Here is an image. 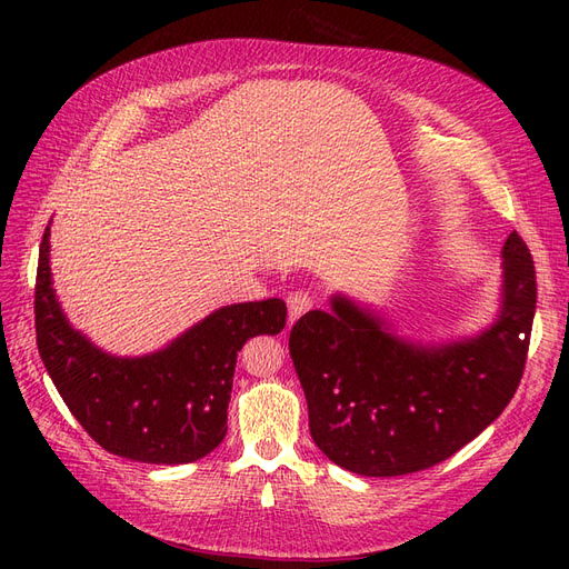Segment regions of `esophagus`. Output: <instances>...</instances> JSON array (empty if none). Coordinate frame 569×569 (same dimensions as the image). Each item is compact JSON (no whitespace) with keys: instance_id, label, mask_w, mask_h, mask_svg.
<instances>
[{"instance_id":"esophagus-1","label":"esophagus","mask_w":569,"mask_h":569,"mask_svg":"<svg viewBox=\"0 0 569 569\" xmlns=\"http://www.w3.org/2000/svg\"><path fill=\"white\" fill-rule=\"evenodd\" d=\"M313 303H316V299L308 295L306 289H297V291H291V295L287 297V308H289V322H295V320H299L306 311H311L313 308Z\"/></svg>"}]
</instances>
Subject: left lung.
Masks as SVG:
<instances>
[{"mask_svg":"<svg viewBox=\"0 0 569 569\" xmlns=\"http://www.w3.org/2000/svg\"><path fill=\"white\" fill-rule=\"evenodd\" d=\"M330 303L289 332L311 437L343 470L399 477L451 458L510 403L527 363L537 270L510 232L501 313L481 335L439 347L396 337L343 295Z\"/></svg>","mask_w":569,"mask_h":569,"instance_id":"8db88e82","label":"left lung"}]
</instances>
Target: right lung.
<instances>
[{
    "label": "right lung",
    "mask_w": 569,
    "mask_h": 569,
    "mask_svg": "<svg viewBox=\"0 0 569 569\" xmlns=\"http://www.w3.org/2000/svg\"><path fill=\"white\" fill-rule=\"evenodd\" d=\"M284 322L282 299L222 306L157 353L111 356L61 313L44 230L36 282L40 358L73 418L113 456L180 465L211 453L228 432L239 349L256 335H278Z\"/></svg>",
    "instance_id": "1"
}]
</instances>
